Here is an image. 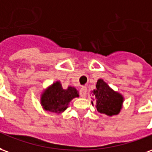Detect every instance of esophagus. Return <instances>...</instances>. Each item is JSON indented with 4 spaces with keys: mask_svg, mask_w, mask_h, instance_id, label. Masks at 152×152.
<instances>
[{
    "mask_svg": "<svg viewBox=\"0 0 152 152\" xmlns=\"http://www.w3.org/2000/svg\"><path fill=\"white\" fill-rule=\"evenodd\" d=\"M87 95V87H81V90H80V96L82 97H85Z\"/></svg>",
    "mask_w": 152,
    "mask_h": 152,
    "instance_id": "34e87169",
    "label": "esophagus"
}]
</instances>
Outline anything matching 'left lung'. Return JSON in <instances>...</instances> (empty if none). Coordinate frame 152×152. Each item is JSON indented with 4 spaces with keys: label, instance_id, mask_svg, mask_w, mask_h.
Here are the masks:
<instances>
[{
    "label": "left lung",
    "instance_id": "left-lung-1",
    "mask_svg": "<svg viewBox=\"0 0 152 152\" xmlns=\"http://www.w3.org/2000/svg\"><path fill=\"white\" fill-rule=\"evenodd\" d=\"M91 92L95 96L96 107L99 113L105 114L108 117H113L120 113L123 107L124 96L109 87L104 79H98L96 89Z\"/></svg>",
    "mask_w": 152,
    "mask_h": 152
}]
</instances>
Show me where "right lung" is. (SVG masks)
Here are the masks:
<instances>
[{
    "label": "right lung",
    "mask_w": 152,
    "mask_h": 152,
    "mask_svg": "<svg viewBox=\"0 0 152 152\" xmlns=\"http://www.w3.org/2000/svg\"><path fill=\"white\" fill-rule=\"evenodd\" d=\"M79 97L75 87L69 86L64 89L60 81H56L42 91L40 104L44 111L60 114L65 112L72 99Z\"/></svg>",
    "instance_id": "obj_1"
}]
</instances>
